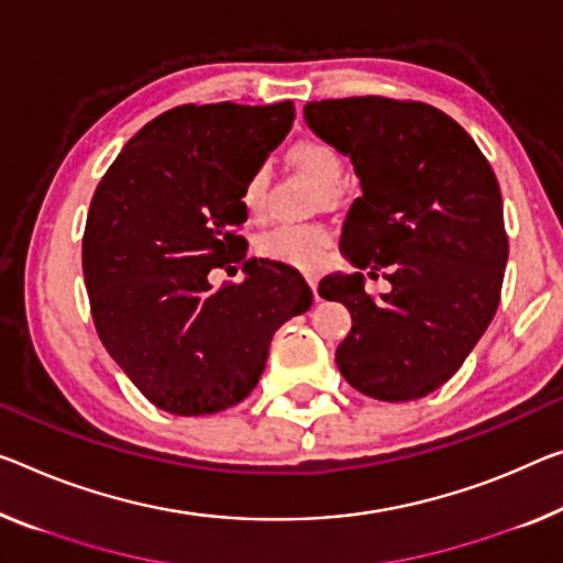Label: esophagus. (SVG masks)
I'll return each instance as SVG.
<instances>
[{"label": "esophagus", "instance_id": "34e87169", "mask_svg": "<svg viewBox=\"0 0 563 563\" xmlns=\"http://www.w3.org/2000/svg\"><path fill=\"white\" fill-rule=\"evenodd\" d=\"M307 284L311 287V291H314V299H319V279H317V276H307Z\"/></svg>", "mask_w": 563, "mask_h": 563}]
</instances>
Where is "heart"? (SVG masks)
I'll use <instances>...</instances> for the list:
<instances>
[{
	"label": "heart",
	"mask_w": 563,
	"mask_h": 563,
	"mask_svg": "<svg viewBox=\"0 0 563 563\" xmlns=\"http://www.w3.org/2000/svg\"><path fill=\"white\" fill-rule=\"evenodd\" d=\"M289 161L305 176L322 188L327 196L336 194L342 184V158L330 143L319 137H305L289 148ZM266 188L269 176L264 168L249 173L241 188V203L252 216H262L266 209ZM332 244V231L322 223H279V227L262 233L256 241L258 254L269 262L291 266L299 272H314L324 264L327 249Z\"/></svg>",
	"instance_id": "1"
}]
</instances>
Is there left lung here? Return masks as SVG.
Returning <instances> with one entry per match:
<instances>
[{"mask_svg": "<svg viewBox=\"0 0 563 563\" xmlns=\"http://www.w3.org/2000/svg\"><path fill=\"white\" fill-rule=\"evenodd\" d=\"M311 133L350 155L362 196L340 252L357 272L319 282L352 330L336 367L385 402L426 397L451 379L498 309L508 262L504 201L486 155L443 110L390 98L307 102ZM385 268L391 291H364Z\"/></svg>", "mask_w": 563, "mask_h": 563, "instance_id": "8db88e82", "label": "left lung"}]
</instances>
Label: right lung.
<instances>
[{"mask_svg": "<svg viewBox=\"0 0 563 563\" xmlns=\"http://www.w3.org/2000/svg\"><path fill=\"white\" fill-rule=\"evenodd\" d=\"M294 102L180 106L141 128L95 188L82 274L102 344L155 408L211 415L249 397L274 332L311 307L291 266L246 258L241 188L291 131ZM247 279L213 290L211 268Z\"/></svg>", "mask_w": 563, "mask_h": 563, "instance_id": "right-lung-1", "label": "right lung"}]
</instances>
